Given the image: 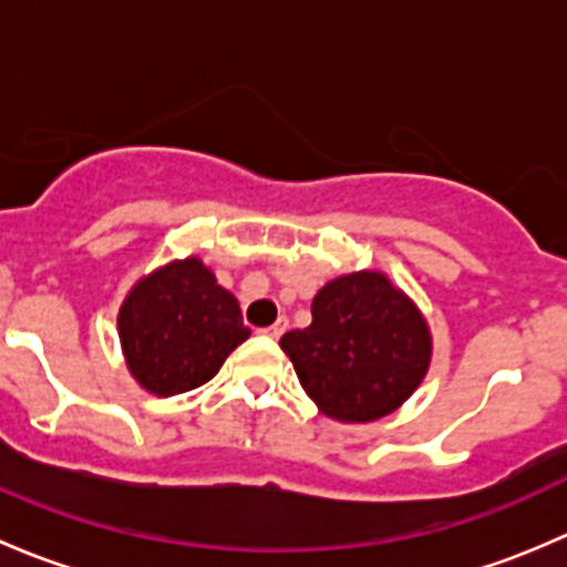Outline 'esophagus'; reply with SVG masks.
<instances>
[{
    "label": "esophagus",
    "mask_w": 567,
    "mask_h": 567,
    "mask_svg": "<svg viewBox=\"0 0 567 567\" xmlns=\"http://www.w3.org/2000/svg\"><path fill=\"white\" fill-rule=\"evenodd\" d=\"M285 331H288V318H277L271 326H268V329H262V334L271 337V340H279Z\"/></svg>",
    "instance_id": "1"
}]
</instances>
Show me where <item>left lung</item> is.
Wrapping results in <instances>:
<instances>
[{
    "label": "left lung",
    "mask_w": 567,
    "mask_h": 567,
    "mask_svg": "<svg viewBox=\"0 0 567 567\" xmlns=\"http://www.w3.org/2000/svg\"><path fill=\"white\" fill-rule=\"evenodd\" d=\"M301 386L326 416L373 422L422 384L431 331L414 301L381 271L331 279L312 299V323L279 340Z\"/></svg>",
    "instance_id": "8db88e82"
}]
</instances>
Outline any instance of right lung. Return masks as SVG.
<instances>
[{
	"label": "right lung",
	"instance_id": "add662e5",
	"mask_svg": "<svg viewBox=\"0 0 567 567\" xmlns=\"http://www.w3.org/2000/svg\"><path fill=\"white\" fill-rule=\"evenodd\" d=\"M131 375L158 398L197 390L249 337L236 296L197 257L147 274L117 316Z\"/></svg>",
	"mask_w": 567,
	"mask_h": 567
}]
</instances>
